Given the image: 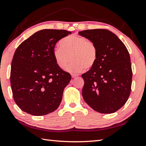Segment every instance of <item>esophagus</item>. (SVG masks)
Listing matches in <instances>:
<instances>
[{
  "mask_svg": "<svg viewBox=\"0 0 146 146\" xmlns=\"http://www.w3.org/2000/svg\"><path fill=\"white\" fill-rule=\"evenodd\" d=\"M77 76H78V75H76V74H72V75H71V76H72V78H75Z\"/></svg>",
  "mask_w": 146,
  "mask_h": 146,
  "instance_id": "34e87169",
  "label": "esophagus"
}]
</instances>
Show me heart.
<instances>
[{
  "label": "heart",
  "mask_w": 146,
  "mask_h": 146,
  "mask_svg": "<svg viewBox=\"0 0 146 146\" xmlns=\"http://www.w3.org/2000/svg\"><path fill=\"white\" fill-rule=\"evenodd\" d=\"M59 48L55 49L54 57L58 67L64 69L70 62L67 71L80 73L85 69L91 70L98 59V48L94 42L85 37L76 35L66 36L60 39ZM71 57L70 58V57Z\"/></svg>",
  "instance_id": "1"
}]
</instances>
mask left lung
I'll return each instance as SVG.
<instances>
[{
	"instance_id": "1",
	"label": "left lung",
	"mask_w": 146,
	"mask_h": 146,
	"mask_svg": "<svg viewBox=\"0 0 146 146\" xmlns=\"http://www.w3.org/2000/svg\"><path fill=\"white\" fill-rule=\"evenodd\" d=\"M78 34L94 42L98 48L96 64L82 75L83 98L98 112H115L125 104L131 92L132 70L128 50L107 29L86 30Z\"/></svg>"
}]
</instances>
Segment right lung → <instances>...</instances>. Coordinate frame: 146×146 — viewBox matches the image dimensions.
Returning <instances> with one entry per match:
<instances>
[{
	"label": "right lung",
	"mask_w": 146,
	"mask_h": 146,
	"mask_svg": "<svg viewBox=\"0 0 146 146\" xmlns=\"http://www.w3.org/2000/svg\"><path fill=\"white\" fill-rule=\"evenodd\" d=\"M70 34L66 30L43 29L25 39L16 50L10 82L13 98L23 112L40 116L59 107L71 77L58 67L53 54L57 42Z\"/></svg>",
	"instance_id": "1"
}]
</instances>
